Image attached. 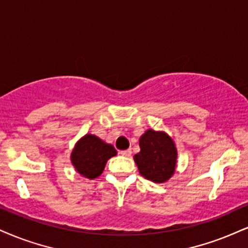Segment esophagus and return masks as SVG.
<instances>
[{
    "instance_id": "obj_1",
    "label": "esophagus",
    "mask_w": 248,
    "mask_h": 248,
    "mask_svg": "<svg viewBox=\"0 0 248 248\" xmlns=\"http://www.w3.org/2000/svg\"><path fill=\"white\" fill-rule=\"evenodd\" d=\"M119 153H121L123 156L129 157V156H131V154H132V151H131V149H125V151H121Z\"/></svg>"
}]
</instances>
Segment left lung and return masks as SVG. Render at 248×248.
<instances>
[{"label":"left lung","instance_id":"8db88e82","mask_svg":"<svg viewBox=\"0 0 248 248\" xmlns=\"http://www.w3.org/2000/svg\"><path fill=\"white\" fill-rule=\"evenodd\" d=\"M140 152L134 155V162L139 172L146 179L163 183L172 176L176 168L177 151L170 137L164 132L153 130L139 140Z\"/></svg>","mask_w":248,"mask_h":248}]
</instances>
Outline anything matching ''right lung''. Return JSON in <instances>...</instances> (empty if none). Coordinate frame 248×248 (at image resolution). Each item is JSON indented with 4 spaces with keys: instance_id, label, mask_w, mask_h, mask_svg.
<instances>
[{
    "instance_id": "obj_1",
    "label": "right lung",
    "mask_w": 248,
    "mask_h": 248,
    "mask_svg": "<svg viewBox=\"0 0 248 248\" xmlns=\"http://www.w3.org/2000/svg\"><path fill=\"white\" fill-rule=\"evenodd\" d=\"M117 154L114 146L102 141L100 138L87 134L79 140L73 149L71 160L79 173L86 178H96L102 173L107 161Z\"/></svg>"
}]
</instances>
